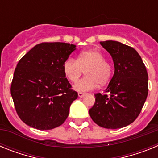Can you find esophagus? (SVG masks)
<instances>
[{
  "label": "esophagus",
  "instance_id": "esophagus-1",
  "mask_svg": "<svg viewBox=\"0 0 158 158\" xmlns=\"http://www.w3.org/2000/svg\"><path fill=\"white\" fill-rule=\"evenodd\" d=\"M86 95V93H78V96H79V97H84V96H85Z\"/></svg>",
  "mask_w": 158,
  "mask_h": 158
}]
</instances>
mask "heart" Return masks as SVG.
<instances>
[{
	"label": "heart",
	"instance_id": "1",
	"mask_svg": "<svg viewBox=\"0 0 158 158\" xmlns=\"http://www.w3.org/2000/svg\"><path fill=\"white\" fill-rule=\"evenodd\" d=\"M62 69L65 77L73 83L79 80L85 70L86 76L73 87L79 92L90 91L97 87L98 84L107 83L113 74L112 65L106 61L104 54L96 49L82 51L78 54L77 60L66 58Z\"/></svg>",
	"mask_w": 158,
	"mask_h": 158
}]
</instances>
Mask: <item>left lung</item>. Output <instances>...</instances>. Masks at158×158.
Masks as SVG:
<instances>
[{
	"mask_svg": "<svg viewBox=\"0 0 158 158\" xmlns=\"http://www.w3.org/2000/svg\"><path fill=\"white\" fill-rule=\"evenodd\" d=\"M100 44L112 57L115 73L105 90L107 94H95L89 115L101 127L122 128L136 119L144 105L148 95L147 71L133 47L112 40Z\"/></svg>",
	"mask_w": 158,
	"mask_h": 158,
	"instance_id": "left-lung-1",
	"label": "left lung"
}]
</instances>
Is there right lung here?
I'll list each match as a JSON object with an SVG mask.
<instances>
[{"instance_id":"add662e5","label":"right lung","mask_w":158,"mask_h":158,"mask_svg":"<svg viewBox=\"0 0 158 158\" xmlns=\"http://www.w3.org/2000/svg\"><path fill=\"white\" fill-rule=\"evenodd\" d=\"M76 46L65 43H42L19 60L11 85L18 116L38 130L61 126L77 98V93L64 74L62 65Z\"/></svg>"}]
</instances>
